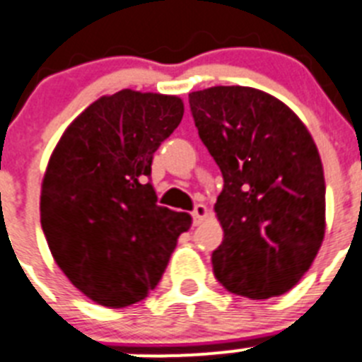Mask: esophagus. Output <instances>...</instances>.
Segmentation results:
<instances>
[{
  "label": "esophagus",
  "instance_id": "esophagus-1",
  "mask_svg": "<svg viewBox=\"0 0 362 362\" xmlns=\"http://www.w3.org/2000/svg\"><path fill=\"white\" fill-rule=\"evenodd\" d=\"M192 215H194V223L195 226H199V223H202V220H206V216L209 215V211L204 204H197Z\"/></svg>",
  "mask_w": 362,
  "mask_h": 362
}]
</instances>
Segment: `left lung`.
Wrapping results in <instances>:
<instances>
[{
    "instance_id": "obj_1",
    "label": "left lung",
    "mask_w": 362,
    "mask_h": 362,
    "mask_svg": "<svg viewBox=\"0 0 362 362\" xmlns=\"http://www.w3.org/2000/svg\"><path fill=\"white\" fill-rule=\"evenodd\" d=\"M188 98L223 175L215 277L252 300L286 293L325 236V177L311 133L293 110L257 88L211 87Z\"/></svg>"
}]
</instances>
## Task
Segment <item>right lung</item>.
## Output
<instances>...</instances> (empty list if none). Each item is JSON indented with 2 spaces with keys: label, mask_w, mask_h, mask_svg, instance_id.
Here are the masks:
<instances>
[{
  "label": "right lung",
  "mask_w": 362,
  "mask_h": 362,
  "mask_svg": "<svg viewBox=\"0 0 362 362\" xmlns=\"http://www.w3.org/2000/svg\"><path fill=\"white\" fill-rule=\"evenodd\" d=\"M177 95H103L58 140L42 179L40 223L60 270L85 297L126 308L156 288L188 213L156 204L153 154L183 119Z\"/></svg>",
  "instance_id": "obj_1"
}]
</instances>
